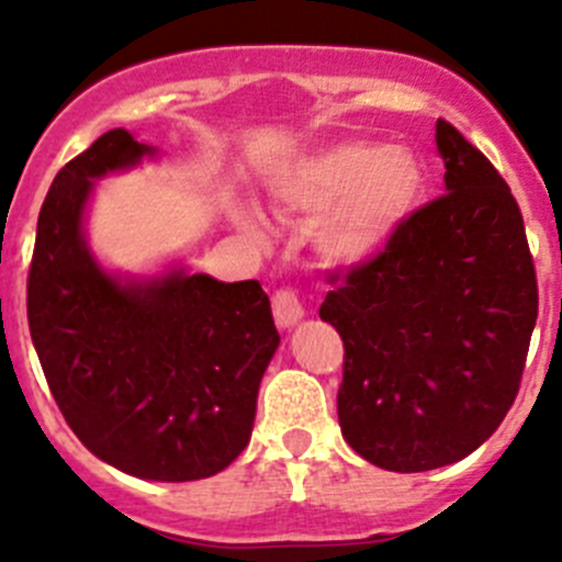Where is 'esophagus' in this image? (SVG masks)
Returning a JSON list of instances; mask_svg holds the SVG:
<instances>
[{
    "mask_svg": "<svg viewBox=\"0 0 562 562\" xmlns=\"http://www.w3.org/2000/svg\"><path fill=\"white\" fill-rule=\"evenodd\" d=\"M272 315H276V324L281 329H292L304 317V306L292 290H278L272 295Z\"/></svg>",
    "mask_w": 562,
    "mask_h": 562,
    "instance_id": "obj_1",
    "label": "esophagus"
}]
</instances>
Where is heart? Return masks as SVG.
Masks as SVG:
<instances>
[{"mask_svg":"<svg viewBox=\"0 0 562 562\" xmlns=\"http://www.w3.org/2000/svg\"><path fill=\"white\" fill-rule=\"evenodd\" d=\"M425 191V166L411 148L369 140L326 148L272 188L292 211L321 213L317 247L340 265H362L389 250Z\"/></svg>","mask_w":562,"mask_h":562,"instance_id":"heart-1","label":"heart"}]
</instances>
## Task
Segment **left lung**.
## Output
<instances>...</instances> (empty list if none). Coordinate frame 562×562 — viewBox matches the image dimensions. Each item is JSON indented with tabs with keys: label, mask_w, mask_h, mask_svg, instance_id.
Segmentation results:
<instances>
[{
	"label": "left lung",
	"mask_w": 562,
	"mask_h": 562,
	"mask_svg": "<svg viewBox=\"0 0 562 562\" xmlns=\"http://www.w3.org/2000/svg\"><path fill=\"white\" fill-rule=\"evenodd\" d=\"M436 148L448 193L419 207L389 250L349 270L321 306L346 349L342 439L394 473L456 464L498 430L538 321L513 191L448 121L436 123Z\"/></svg>",
	"instance_id": "1"
}]
</instances>
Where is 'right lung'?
<instances>
[{"label":"right lung","instance_id":"1","mask_svg":"<svg viewBox=\"0 0 562 562\" xmlns=\"http://www.w3.org/2000/svg\"><path fill=\"white\" fill-rule=\"evenodd\" d=\"M126 128L101 134L49 186L27 276V324L44 376L89 453L146 481L222 473L247 448L276 355L270 297L173 265L112 272L89 250L95 182L154 160Z\"/></svg>","mask_w":562,"mask_h":562}]
</instances>
